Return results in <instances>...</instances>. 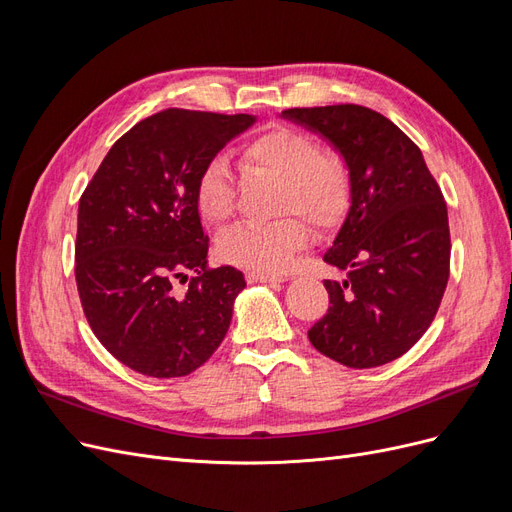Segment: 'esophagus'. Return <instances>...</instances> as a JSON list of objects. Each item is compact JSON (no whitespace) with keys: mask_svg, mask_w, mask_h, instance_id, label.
<instances>
[{"mask_svg":"<svg viewBox=\"0 0 512 512\" xmlns=\"http://www.w3.org/2000/svg\"><path fill=\"white\" fill-rule=\"evenodd\" d=\"M245 277L250 284H280L286 280L284 275H275V273H267V271H247Z\"/></svg>","mask_w":512,"mask_h":512,"instance_id":"1","label":"esophagus"}]
</instances>
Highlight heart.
Instances as JSON below:
<instances>
[{
  "mask_svg": "<svg viewBox=\"0 0 512 512\" xmlns=\"http://www.w3.org/2000/svg\"><path fill=\"white\" fill-rule=\"evenodd\" d=\"M243 156L250 166L282 179L277 209L301 213L316 226H333L350 200V173L333 151H320L314 136L275 126L252 138ZM235 177L224 156H213L196 179V205L205 220L220 224L235 211ZM309 239L297 215L273 222H241L220 237L226 262L258 271H284Z\"/></svg>",
  "mask_w": 512,
  "mask_h": 512,
  "instance_id": "heart-1",
  "label": "heart"
}]
</instances>
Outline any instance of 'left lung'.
Masks as SVG:
<instances>
[{"instance_id": "left-lung-1", "label": "left lung", "mask_w": 512, "mask_h": 512, "mask_svg": "<svg viewBox=\"0 0 512 512\" xmlns=\"http://www.w3.org/2000/svg\"><path fill=\"white\" fill-rule=\"evenodd\" d=\"M282 117L322 136L350 173V209L324 252L346 280H324L331 305L309 342L352 369L391 363L423 337L446 290L444 196L421 149L371 108H288Z\"/></svg>"}]
</instances>
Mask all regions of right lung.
I'll return each mask as SVG.
<instances>
[{
  "label": "right lung",
  "instance_id": "right-lung-1",
  "mask_svg": "<svg viewBox=\"0 0 512 512\" xmlns=\"http://www.w3.org/2000/svg\"><path fill=\"white\" fill-rule=\"evenodd\" d=\"M254 123L166 108L119 138L81 196L74 273L83 312L100 344L138 374L188 376L226 337L245 277L207 269L196 179Z\"/></svg>",
  "mask_w": 512,
  "mask_h": 512
}]
</instances>
